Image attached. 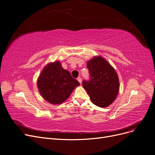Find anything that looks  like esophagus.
Listing matches in <instances>:
<instances>
[{"instance_id":"esophagus-1","label":"esophagus","mask_w":155,"mask_h":155,"mask_svg":"<svg viewBox=\"0 0 155 155\" xmlns=\"http://www.w3.org/2000/svg\"><path fill=\"white\" fill-rule=\"evenodd\" d=\"M77 79H78V81L79 82V83H80V84H81V83H82V79H81V77H78Z\"/></svg>"}]
</instances>
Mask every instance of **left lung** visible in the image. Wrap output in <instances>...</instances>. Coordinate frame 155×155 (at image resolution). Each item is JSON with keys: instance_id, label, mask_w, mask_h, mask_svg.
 <instances>
[{"instance_id": "left-lung-1", "label": "left lung", "mask_w": 155, "mask_h": 155, "mask_svg": "<svg viewBox=\"0 0 155 155\" xmlns=\"http://www.w3.org/2000/svg\"><path fill=\"white\" fill-rule=\"evenodd\" d=\"M89 81H83V86L91 101L97 106L106 107L116 98L120 90L118 76L108 61L101 56L88 61Z\"/></svg>"}]
</instances>
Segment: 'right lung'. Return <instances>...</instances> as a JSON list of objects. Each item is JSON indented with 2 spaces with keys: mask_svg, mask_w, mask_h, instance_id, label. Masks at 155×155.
<instances>
[{
  "mask_svg": "<svg viewBox=\"0 0 155 155\" xmlns=\"http://www.w3.org/2000/svg\"><path fill=\"white\" fill-rule=\"evenodd\" d=\"M37 84L42 98L54 105L65 102L73 90L80 85L69 71L63 69L58 60L49 63L44 67Z\"/></svg>",
  "mask_w": 155,
  "mask_h": 155,
  "instance_id": "obj_1",
  "label": "right lung"
}]
</instances>
